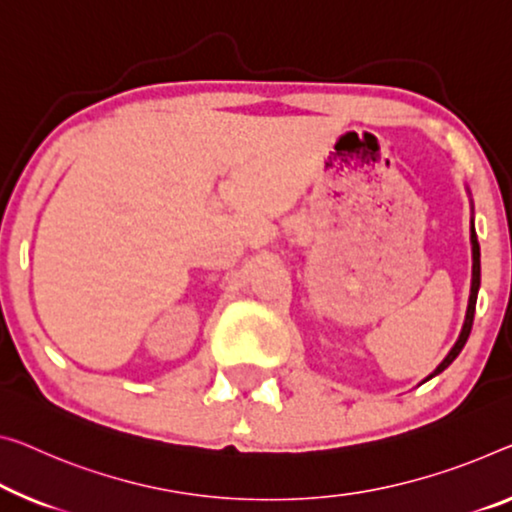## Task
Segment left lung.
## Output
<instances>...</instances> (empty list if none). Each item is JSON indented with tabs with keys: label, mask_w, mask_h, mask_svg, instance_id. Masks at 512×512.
<instances>
[{
	"label": "left lung",
	"mask_w": 512,
	"mask_h": 512,
	"mask_svg": "<svg viewBox=\"0 0 512 512\" xmlns=\"http://www.w3.org/2000/svg\"><path fill=\"white\" fill-rule=\"evenodd\" d=\"M471 212H474V203H471ZM478 288H481V247H478V238H476V229H474V217H471V293H469V304H467V316H465V325H462V332L458 336V341L451 350H448V355L442 359V364H439L435 371H432L426 380H432V377L439 375L442 371H446L448 366L453 364L455 357L460 355L462 348H465L467 338L471 334V325H474V313H476V297H478Z\"/></svg>",
	"instance_id": "1"
}]
</instances>
